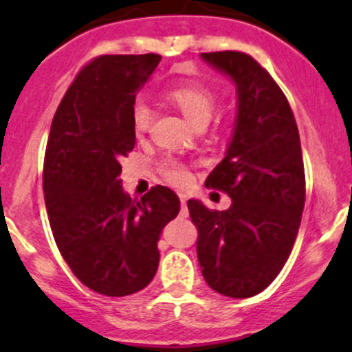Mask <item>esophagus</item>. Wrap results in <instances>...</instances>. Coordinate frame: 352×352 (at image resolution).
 <instances>
[{"mask_svg": "<svg viewBox=\"0 0 352 352\" xmlns=\"http://www.w3.org/2000/svg\"><path fill=\"white\" fill-rule=\"evenodd\" d=\"M180 204H182L180 214H182L184 218H187V216H189V209H187V201H186V197H184V196H180Z\"/></svg>", "mask_w": 352, "mask_h": 352, "instance_id": "1", "label": "esophagus"}]
</instances>
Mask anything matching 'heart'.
<instances>
[{
	"instance_id": "heart-1",
	"label": "heart",
	"mask_w": 352,
	"mask_h": 352,
	"mask_svg": "<svg viewBox=\"0 0 352 352\" xmlns=\"http://www.w3.org/2000/svg\"><path fill=\"white\" fill-rule=\"evenodd\" d=\"M168 98L180 109L187 120L192 126H202L208 124L212 116V110L216 105V97L209 88L202 87L201 83H184L179 87L172 88L168 91ZM153 112H151L150 104L144 98H138L133 104V126L136 133H143L150 126V120ZM163 172L168 182L173 186L184 187L190 182V173L180 163L168 160L163 163Z\"/></svg>"
}]
</instances>
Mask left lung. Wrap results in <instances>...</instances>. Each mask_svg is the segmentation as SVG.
<instances>
[{
    "label": "left lung",
    "mask_w": 352,
    "mask_h": 352,
    "mask_svg": "<svg viewBox=\"0 0 352 352\" xmlns=\"http://www.w3.org/2000/svg\"><path fill=\"white\" fill-rule=\"evenodd\" d=\"M201 59L235 85L236 116L225 158L206 179L232 206L211 211L187 201L199 265L216 293L250 298L274 281L296 240L305 206L300 134L285 94L255 59L236 51Z\"/></svg>",
    "instance_id": "8db88e82"
}]
</instances>
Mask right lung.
Wrapping results in <instances>:
<instances>
[{
  "mask_svg": "<svg viewBox=\"0 0 352 352\" xmlns=\"http://www.w3.org/2000/svg\"><path fill=\"white\" fill-rule=\"evenodd\" d=\"M160 61L158 54L94 59L51 124L44 160L49 223L73 274L105 296H127L150 285L160 235L180 211L168 187L131 199L119 179L120 160L136 144L133 104Z\"/></svg>",
  "mask_w": 352,
  "mask_h": 352,
  "instance_id": "1",
  "label": "right lung"
}]
</instances>
